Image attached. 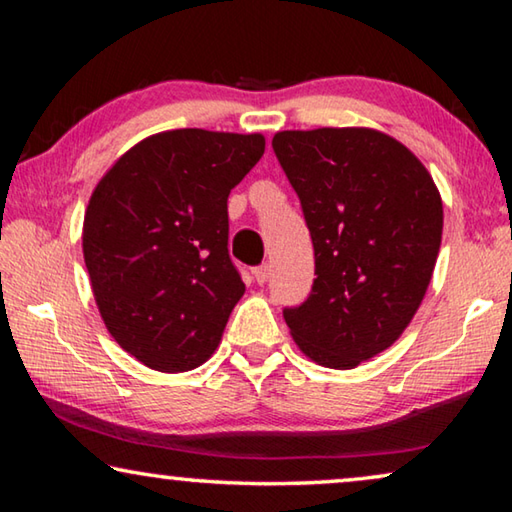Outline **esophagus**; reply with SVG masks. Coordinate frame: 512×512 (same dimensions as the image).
<instances>
[{
	"instance_id": "esophagus-1",
	"label": "esophagus",
	"mask_w": 512,
	"mask_h": 512,
	"mask_svg": "<svg viewBox=\"0 0 512 512\" xmlns=\"http://www.w3.org/2000/svg\"><path fill=\"white\" fill-rule=\"evenodd\" d=\"M253 275H255L257 284H266V282H268V277H271V264H262V266H257L255 271H253Z\"/></svg>"
}]
</instances>
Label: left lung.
Returning <instances> with one entry per match:
<instances>
[{"mask_svg": "<svg viewBox=\"0 0 512 512\" xmlns=\"http://www.w3.org/2000/svg\"><path fill=\"white\" fill-rule=\"evenodd\" d=\"M273 151L300 198L316 280L284 309L320 366L350 370L400 339L431 282L443 201L429 171L372 128L282 131Z\"/></svg>", "mask_w": 512, "mask_h": 512, "instance_id": "left-lung-1", "label": "left lung"}]
</instances>
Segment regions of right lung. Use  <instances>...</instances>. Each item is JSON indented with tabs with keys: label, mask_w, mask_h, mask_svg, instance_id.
Here are the masks:
<instances>
[{
	"label": "right lung",
	"mask_w": 512,
	"mask_h": 512,
	"mask_svg": "<svg viewBox=\"0 0 512 512\" xmlns=\"http://www.w3.org/2000/svg\"><path fill=\"white\" fill-rule=\"evenodd\" d=\"M264 135L178 128L135 144L94 187L83 257L103 323L160 372L212 357L244 282L228 253V196Z\"/></svg>",
	"instance_id": "add662e5"
}]
</instances>
